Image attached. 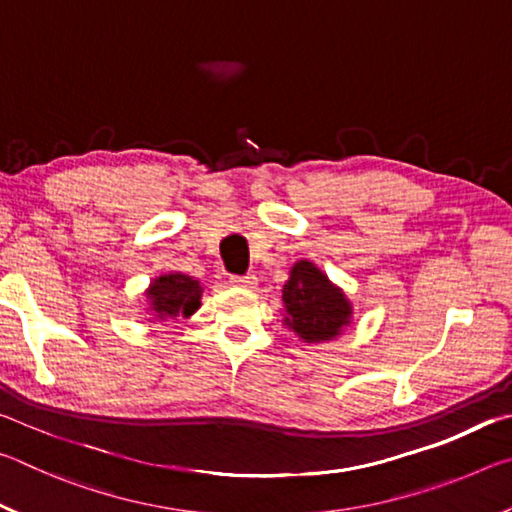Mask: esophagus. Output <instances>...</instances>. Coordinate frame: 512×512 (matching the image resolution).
I'll use <instances>...</instances> for the list:
<instances>
[{"label": "esophagus", "mask_w": 512, "mask_h": 512, "mask_svg": "<svg viewBox=\"0 0 512 512\" xmlns=\"http://www.w3.org/2000/svg\"><path fill=\"white\" fill-rule=\"evenodd\" d=\"M230 284H235V287H244V289H255L257 277H255L253 273H246V275H230Z\"/></svg>", "instance_id": "obj_1"}]
</instances>
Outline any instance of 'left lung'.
Here are the masks:
<instances>
[{
  "label": "left lung",
  "instance_id": "1",
  "mask_svg": "<svg viewBox=\"0 0 512 512\" xmlns=\"http://www.w3.org/2000/svg\"><path fill=\"white\" fill-rule=\"evenodd\" d=\"M287 307V325L302 341H332L350 323L352 307L341 289H336L311 262H298L291 268L289 282L282 289Z\"/></svg>",
  "mask_w": 512,
  "mask_h": 512
}]
</instances>
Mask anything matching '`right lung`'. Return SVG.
Listing matches in <instances>:
<instances>
[{
	"label": "right lung",
	"mask_w": 512,
	"mask_h": 512,
	"mask_svg": "<svg viewBox=\"0 0 512 512\" xmlns=\"http://www.w3.org/2000/svg\"><path fill=\"white\" fill-rule=\"evenodd\" d=\"M203 287L198 280L183 273L162 275L146 291V298L151 300V311L155 318L167 320L176 316H189L201 307Z\"/></svg>",
	"instance_id": "right-lung-1"
}]
</instances>
